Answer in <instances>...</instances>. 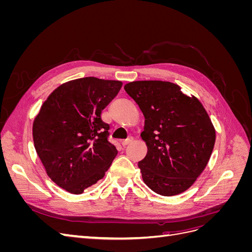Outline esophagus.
Returning a JSON list of instances; mask_svg holds the SVG:
<instances>
[{
	"label": "esophagus",
	"instance_id": "esophagus-1",
	"mask_svg": "<svg viewBox=\"0 0 252 252\" xmlns=\"http://www.w3.org/2000/svg\"><path fill=\"white\" fill-rule=\"evenodd\" d=\"M131 142H132V138H129V139H127V140L122 141V146L125 147V146H127V145H128L129 143H131Z\"/></svg>",
	"mask_w": 252,
	"mask_h": 252
}]
</instances>
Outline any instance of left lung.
I'll list each match as a JSON object with an SVG mask.
<instances>
[{
  "label": "left lung",
  "mask_w": 252,
  "mask_h": 252,
  "mask_svg": "<svg viewBox=\"0 0 252 252\" xmlns=\"http://www.w3.org/2000/svg\"><path fill=\"white\" fill-rule=\"evenodd\" d=\"M124 89L145 118L141 136L148 151L138 164L145 184L165 196L184 192L204 170L215 146L216 130L207 111L170 82L136 81Z\"/></svg>",
  "instance_id": "left-lung-1"
}]
</instances>
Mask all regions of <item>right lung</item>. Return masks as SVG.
I'll return each mask as SVG.
<instances>
[{"label":"right lung","instance_id":"1","mask_svg":"<svg viewBox=\"0 0 252 252\" xmlns=\"http://www.w3.org/2000/svg\"><path fill=\"white\" fill-rule=\"evenodd\" d=\"M121 87L120 81L94 77L70 81L52 91L35 117L36 154L48 177L68 192L81 194L95 184L116 158L101 114Z\"/></svg>","mask_w":252,"mask_h":252}]
</instances>
